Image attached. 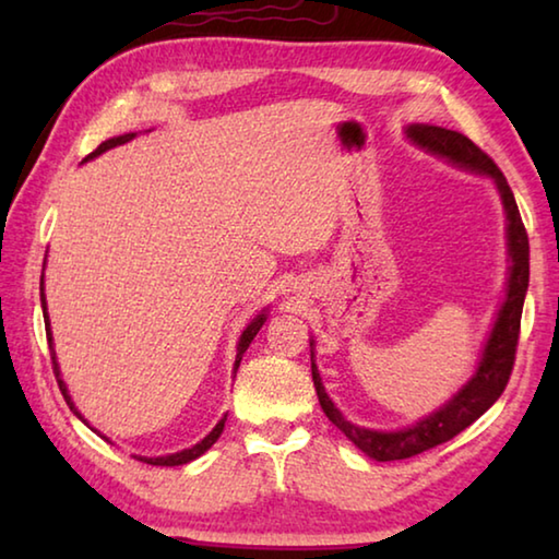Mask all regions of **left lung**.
Listing matches in <instances>:
<instances>
[{"instance_id": "left-lung-1", "label": "left lung", "mask_w": 559, "mask_h": 559, "mask_svg": "<svg viewBox=\"0 0 559 559\" xmlns=\"http://www.w3.org/2000/svg\"><path fill=\"white\" fill-rule=\"evenodd\" d=\"M406 140L412 145L427 150V153L447 159L453 167L466 169V173L488 177L496 185L500 194V204L506 210V246H508V278H506V298L500 302L493 328L486 337V345L480 349V359L476 370L468 377V382L443 402L439 409L421 416L416 424H409L404 429L394 431H380L357 427V424L347 421L343 412L337 409L335 402L330 400L323 380H320L318 365H316V343L310 340V367H313V384L318 392V402L323 412L335 427L345 433V437L355 443V447L374 461H400L412 459L416 453H424L439 443L449 441L461 433L480 414H486L496 400L503 394L506 384L510 380L515 362V347L520 335V316H523V302L527 293L530 281V243L523 219H520L513 189H510L508 179L496 167L484 150L471 143L466 135L456 130H447L439 126H409L404 130Z\"/></svg>"}]
</instances>
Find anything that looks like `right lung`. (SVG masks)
<instances>
[{
  "label": "right lung",
  "instance_id": "add662e5",
  "mask_svg": "<svg viewBox=\"0 0 559 559\" xmlns=\"http://www.w3.org/2000/svg\"><path fill=\"white\" fill-rule=\"evenodd\" d=\"M138 132H126V135H116V138H110V140H106V143H100L96 150H93V153L83 159V163H88V159H93V157H98V155H103L106 153V150H112V147H118V145H126V143H130L132 138H135ZM44 266H46V259H44ZM41 308H44V323H46V340H49V349H51V362H53V374H56V382H59V390H61V394H63V400H66V404L71 406V412L79 416V419L83 421V424H88L86 419H83L81 416V412L75 409V404H73V400H71V394H69V386H66V382H63V377H61V367H59V357H56V349H53V333H51V320H49V313H46V293H44V276H41ZM266 318H269V308H263L259 316H253V320L249 325L243 328V333H241V337H239V343H236V359H234V377H236V370H239V365H241V357H243V353L246 349H249V345H251V340L257 337V333L259 330L263 328V323H266ZM224 421H226V414L222 416L219 419V424H216V427L206 433V437L200 441V443H194V447H189V449H182V451H177V453H167V456H135L138 461H143V463H150V466H182V463H189V461H194V459H200L204 451H210L212 447H214V441L222 437V431H224ZM93 429V427H91ZM96 431V429H93Z\"/></svg>",
  "mask_w": 559,
  "mask_h": 559
}]
</instances>
